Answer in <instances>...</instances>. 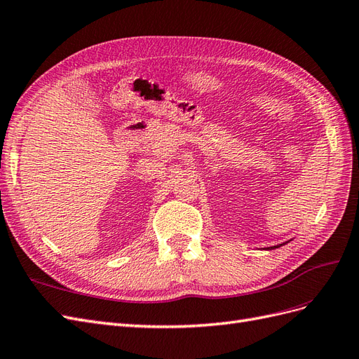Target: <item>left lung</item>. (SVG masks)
<instances>
[{
	"mask_svg": "<svg viewBox=\"0 0 359 359\" xmlns=\"http://www.w3.org/2000/svg\"><path fill=\"white\" fill-rule=\"evenodd\" d=\"M277 247H280V245H276V247H271V248H277Z\"/></svg>",
	"mask_w": 359,
	"mask_h": 359,
	"instance_id": "8db88e82",
	"label": "left lung"
}]
</instances>
